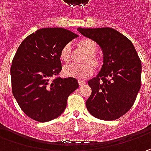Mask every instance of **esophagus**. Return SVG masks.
<instances>
[{
    "label": "esophagus",
    "mask_w": 151,
    "mask_h": 151,
    "mask_svg": "<svg viewBox=\"0 0 151 151\" xmlns=\"http://www.w3.org/2000/svg\"><path fill=\"white\" fill-rule=\"evenodd\" d=\"M78 84L80 86H84V85L86 84V81H81V80H78Z\"/></svg>",
    "instance_id": "obj_1"
}]
</instances>
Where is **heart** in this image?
Instances as JSON below:
<instances>
[{"instance_id":"1","label":"heart","mask_w":151,"mask_h":151,"mask_svg":"<svg viewBox=\"0 0 151 151\" xmlns=\"http://www.w3.org/2000/svg\"><path fill=\"white\" fill-rule=\"evenodd\" d=\"M78 47L86 54L82 60L83 65H68L63 68V74L67 77L76 79H86L91 76L94 68L101 65V59L96 55L97 45L91 38H83L79 41ZM72 58V49L70 44H65L60 52V59L64 63H69Z\"/></svg>"}]
</instances>
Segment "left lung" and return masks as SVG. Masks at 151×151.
<instances>
[{
	"instance_id": "8db88e82",
	"label": "left lung",
	"mask_w": 151,
	"mask_h": 151,
	"mask_svg": "<svg viewBox=\"0 0 151 151\" xmlns=\"http://www.w3.org/2000/svg\"><path fill=\"white\" fill-rule=\"evenodd\" d=\"M77 30L94 40L103 52L100 72L88 81L91 94L86 101V108L96 119H118L132 107L140 89V59L130 40L113 28Z\"/></svg>"
}]
</instances>
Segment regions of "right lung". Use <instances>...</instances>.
Masks as SVG:
<instances>
[{
    "label": "right lung",
    "mask_w": 151,
    "mask_h": 151,
    "mask_svg": "<svg viewBox=\"0 0 151 151\" xmlns=\"http://www.w3.org/2000/svg\"><path fill=\"white\" fill-rule=\"evenodd\" d=\"M77 34L61 27L38 29L20 44L11 66L12 94L22 112L38 122L58 118L68 96L79 87L77 80L60 76V52Z\"/></svg>",
    "instance_id": "right-lung-1"
}]
</instances>
